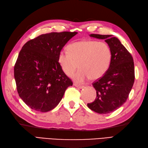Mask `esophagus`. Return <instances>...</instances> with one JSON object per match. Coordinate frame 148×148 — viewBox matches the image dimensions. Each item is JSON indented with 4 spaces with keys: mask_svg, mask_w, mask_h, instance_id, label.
Listing matches in <instances>:
<instances>
[{
    "mask_svg": "<svg viewBox=\"0 0 148 148\" xmlns=\"http://www.w3.org/2000/svg\"><path fill=\"white\" fill-rule=\"evenodd\" d=\"M73 85H74L75 86H77V87L79 88H83L84 87V85H80V84H77V83H74Z\"/></svg>",
    "mask_w": 148,
    "mask_h": 148,
    "instance_id": "34e87169",
    "label": "esophagus"
}]
</instances>
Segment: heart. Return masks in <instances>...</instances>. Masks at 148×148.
<instances>
[{"mask_svg": "<svg viewBox=\"0 0 148 148\" xmlns=\"http://www.w3.org/2000/svg\"><path fill=\"white\" fill-rule=\"evenodd\" d=\"M66 49L67 52L59 53L58 62L68 76L73 74L78 66L80 68L72 76L77 82H84L90 78L98 80L110 66L112 50L106 42L83 40L71 43Z\"/></svg>", "mask_w": 148, "mask_h": 148, "instance_id": "obj_1", "label": "heart"}]
</instances>
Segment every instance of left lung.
<instances>
[{"mask_svg":"<svg viewBox=\"0 0 148 148\" xmlns=\"http://www.w3.org/2000/svg\"><path fill=\"white\" fill-rule=\"evenodd\" d=\"M90 36L105 40L112 50V60L105 75L93 83L97 97L87 106L97 113L109 114L121 107L128 98L134 82V62L131 53L112 35L92 34Z\"/></svg>","mask_w":148,"mask_h":148,"instance_id":"left-lung-1","label":"left lung"}]
</instances>
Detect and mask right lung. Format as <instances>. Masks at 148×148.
Returning a JSON list of instances; mask_svg holds the SVG:
<instances>
[{
    "mask_svg": "<svg viewBox=\"0 0 148 148\" xmlns=\"http://www.w3.org/2000/svg\"><path fill=\"white\" fill-rule=\"evenodd\" d=\"M77 32H50L27 41L14 66L17 90L24 103L46 112L60 103L73 82L62 70L58 56Z\"/></svg>",
    "mask_w": 148,
    "mask_h": 148,
    "instance_id": "obj_1",
    "label": "right lung"
}]
</instances>
